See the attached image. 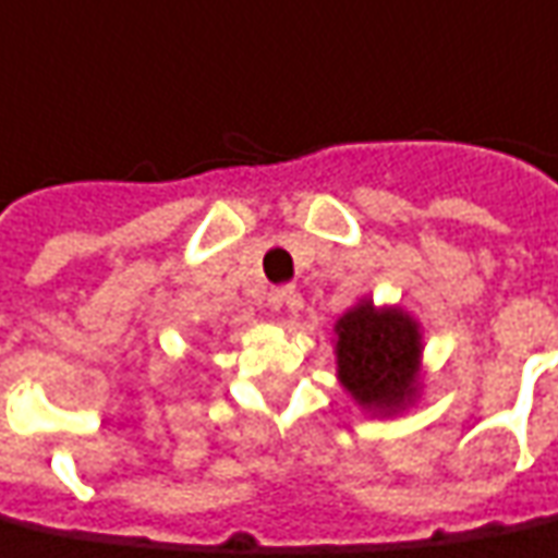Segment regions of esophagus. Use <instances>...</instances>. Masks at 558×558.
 I'll list each match as a JSON object with an SVG mask.
<instances>
[{"instance_id": "obj_1", "label": "esophagus", "mask_w": 558, "mask_h": 558, "mask_svg": "<svg viewBox=\"0 0 558 558\" xmlns=\"http://www.w3.org/2000/svg\"><path fill=\"white\" fill-rule=\"evenodd\" d=\"M268 304H271V311H299L301 295L292 287H278L268 292Z\"/></svg>"}]
</instances>
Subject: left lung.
I'll return each mask as SVG.
<instances>
[{"label":"left lung","mask_w":558,"mask_h":558,"mask_svg":"<svg viewBox=\"0 0 558 558\" xmlns=\"http://www.w3.org/2000/svg\"><path fill=\"white\" fill-rule=\"evenodd\" d=\"M337 361L345 390L366 408L405 405L414 393L420 354L416 325L399 311H375L369 301L357 304L337 322Z\"/></svg>","instance_id":"8db88e82"}]
</instances>
